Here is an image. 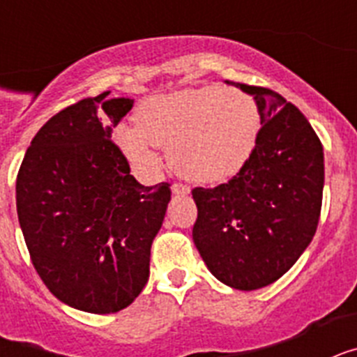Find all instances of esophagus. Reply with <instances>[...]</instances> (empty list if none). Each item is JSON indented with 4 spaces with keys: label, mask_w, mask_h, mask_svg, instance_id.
Returning a JSON list of instances; mask_svg holds the SVG:
<instances>
[{
    "label": "esophagus",
    "mask_w": 357,
    "mask_h": 357,
    "mask_svg": "<svg viewBox=\"0 0 357 357\" xmlns=\"http://www.w3.org/2000/svg\"><path fill=\"white\" fill-rule=\"evenodd\" d=\"M172 191L175 195H188L189 193V188L185 184H181V182H175V184L172 185Z\"/></svg>",
    "instance_id": "esophagus-1"
}]
</instances>
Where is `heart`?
I'll return each mask as SVG.
<instances>
[{
    "label": "heart",
    "instance_id": "heart-1",
    "mask_svg": "<svg viewBox=\"0 0 357 357\" xmlns=\"http://www.w3.org/2000/svg\"><path fill=\"white\" fill-rule=\"evenodd\" d=\"M137 128L119 127V148L135 168L155 169V146L169 148L176 173L214 184L238 175L254 155L261 114L250 94L206 85L159 94L141 103Z\"/></svg>",
    "mask_w": 357,
    "mask_h": 357
}]
</instances>
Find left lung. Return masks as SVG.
I'll return each instance as SVG.
<instances>
[{
  "mask_svg": "<svg viewBox=\"0 0 357 357\" xmlns=\"http://www.w3.org/2000/svg\"><path fill=\"white\" fill-rule=\"evenodd\" d=\"M238 87L257 103L259 141L229 182L193 189V241L218 280L252 291L284 275L313 239L324 193V148L305 116L279 93Z\"/></svg>",
  "mask_w": 357,
  "mask_h": 357,
  "instance_id": "1",
  "label": "left lung"
}]
</instances>
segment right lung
I'll list each match as a JSON object with an SVG mask.
<instances>
[{
	"instance_id": "1",
	"label": "right lung",
	"mask_w": 357,
	"mask_h": 357,
	"mask_svg": "<svg viewBox=\"0 0 357 357\" xmlns=\"http://www.w3.org/2000/svg\"><path fill=\"white\" fill-rule=\"evenodd\" d=\"M107 93L66 107L31 139L15 182L19 225L46 288L64 304L118 313L150 277L151 241L172 198L143 185L110 139L134 105Z\"/></svg>"
}]
</instances>
